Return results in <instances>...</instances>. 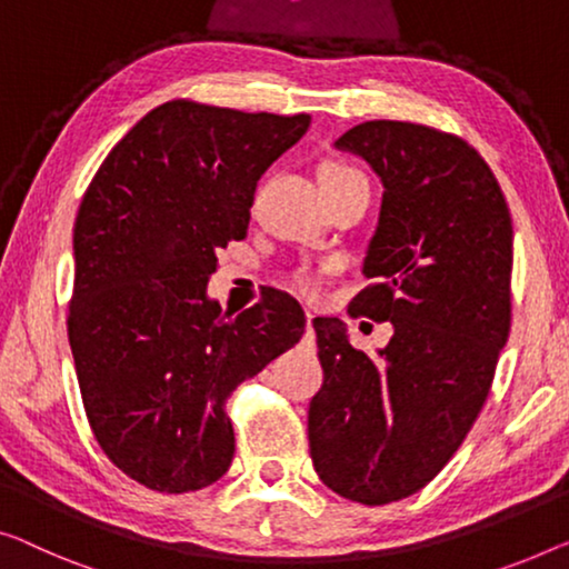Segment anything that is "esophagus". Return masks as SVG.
I'll return each instance as SVG.
<instances>
[{
	"label": "esophagus",
	"instance_id": "obj_1",
	"mask_svg": "<svg viewBox=\"0 0 569 569\" xmlns=\"http://www.w3.org/2000/svg\"><path fill=\"white\" fill-rule=\"evenodd\" d=\"M313 317H317V313H313V311H307V327L311 329V325H313Z\"/></svg>",
	"mask_w": 569,
	"mask_h": 569
}]
</instances>
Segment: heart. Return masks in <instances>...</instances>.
<instances>
[{
	"label": "heart",
	"instance_id": "obj_1",
	"mask_svg": "<svg viewBox=\"0 0 569 569\" xmlns=\"http://www.w3.org/2000/svg\"><path fill=\"white\" fill-rule=\"evenodd\" d=\"M339 173H352V168H347L342 163H327V166H321V171H319V176H339ZM296 286H299L303 293H313L319 286V278L309 273V270H301V273L296 276Z\"/></svg>",
	"mask_w": 569,
	"mask_h": 569
}]
</instances>
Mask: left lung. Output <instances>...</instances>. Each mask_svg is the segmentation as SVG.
<instances>
[{
	"instance_id": "obj_1",
	"label": "left lung",
	"mask_w": 569,
	"mask_h": 569,
	"mask_svg": "<svg viewBox=\"0 0 569 569\" xmlns=\"http://www.w3.org/2000/svg\"><path fill=\"white\" fill-rule=\"evenodd\" d=\"M337 150L383 183L350 311L391 321L376 355L317 317L325 383L309 403L313 470L335 493L386 506L445 468L486 403L511 329L513 227L493 171L455 134L372 120Z\"/></svg>"
}]
</instances>
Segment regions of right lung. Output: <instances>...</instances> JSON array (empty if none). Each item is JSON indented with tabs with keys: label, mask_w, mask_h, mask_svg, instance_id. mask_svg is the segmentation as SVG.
Masks as SVG:
<instances>
[{
	"label": "right lung",
	"mask_w": 569,
	"mask_h": 569,
	"mask_svg": "<svg viewBox=\"0 0 569 569\" xmlns=\"http://www.w3.org/2000/svg\"><path fill=\"white\" fill-rule=\"evenodd\" d=\"M309 124L168 101L83 193L68 342L99 447L140 486L189 493L222 478L234 455L227 398L303 335L293 296L270 291L232 317L207 286L217 250L248 234L260 176Z\"/></svg>",
	"instance_id": "obj_1"
}]
</instances>
